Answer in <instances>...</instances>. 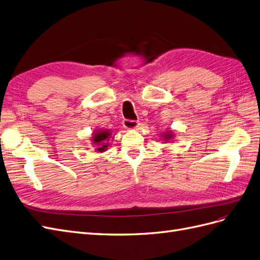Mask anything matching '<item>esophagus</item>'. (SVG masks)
Segmentation results:
<instances>
[{
	"label": "esophagus",
	"instance_id": "34e87169",
	"mask_svg": "<svg viewBox=\"0 0 260 260\" xmlns=\"http://www.w3.org/2000/svg\"><path fill=\"white\" fill-rule=\"evenodd\" d=\"M139 123L137 121H134V119H124L123 121V126L127 129H135L138 127Z\"/></svg>",
	"mask_w": 260,
	"mask_h": 260
}]
</instances>
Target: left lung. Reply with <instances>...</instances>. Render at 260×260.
Listing matches in <instances>:
<instances>
[{
    "mask_svg": "<svg viewBox=\"0 0 260 260\" xmlns=\"http://www.w3.org/2000/svg\"><path fill=\"white\" fill-rule=\"evenodd\" d=\"M171 137H172L171 133H169V134H166V135H165V138H166V139H170Z\"/></svg>",
    "mask_w": 260,
    "mask_h": 260,
    "instance_id": "1",
    "label": "left lung"
}]
</instances>
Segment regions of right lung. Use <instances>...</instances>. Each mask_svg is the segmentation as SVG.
Here are the masks:
<instances>
[{
  "mask_svg": "<svg viewBox=\"0 0 260 260\" xmlns=\"http://www.w3.org/2000/svg\"><path fill=\"white\" fill-rule=\"evenodd\" d=\"M110 135H111V134H110V133H109L108 131H106V132L102 131V132L94 133V135H93L92 138H93V142H94L98 146H100V148L98 149L99 151H104L105 148L108 147V146H106L105 144H103L102 142H104L105 139H108Z\"/></svg>",
  "mask_w": 260,
  "mask_h": 260,
  "instance_id": "right-lung-1",
  "label": "right lung"
}]
</instances>
